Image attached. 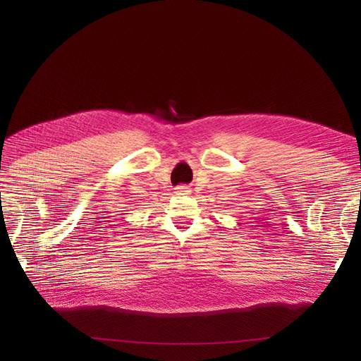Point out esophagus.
<instances>
[{
  "instance_id": "1",
  "label": "esophagus",
  "mask_w": 361,
  "mask_h": 361,
  "mask_svg": "<svg viewBox=\"0 0 361 361\" xmlns=\"http://www.w3.org/2000/svg\"><path fill=\"white\" fill-rule=\"evenodd\" d=\"M188 192H190V188L187 185H179V187H176V194H188Z\"/></svg>"
}]
</instances>
